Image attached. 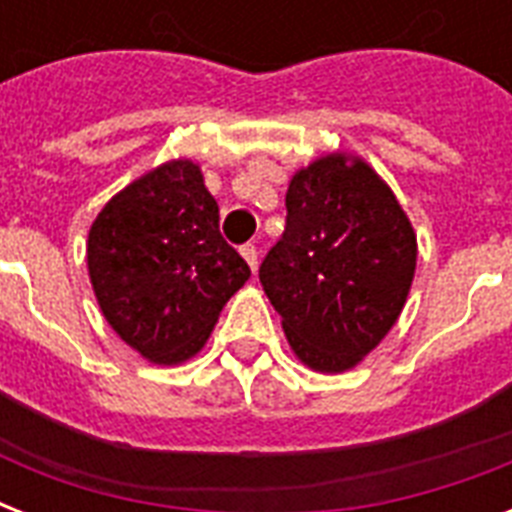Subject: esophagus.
<instances>
[{
    "mask_svg": "<svg viewBox=\"0 0 512 512\" xmlns=\"http://www.w3.org/2000/svg\"><path fill=\"white\" fill-rule=\"evenodd\" d=\"M239 252H241V257L247 260L249 268L255 271V268H257V247H255V244H244V247H241Z\"/></svg>",
    "mask_w": 512,
    "mask_h": 512,
    "instance_id": "obj_1",
    "label": "esophagus"
}]
</instances>
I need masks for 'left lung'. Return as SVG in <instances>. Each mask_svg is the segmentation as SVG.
Returning a JSON list of instances; mask_svg holds the SVG:
<instances>
[{
    "label": "left lung",
    "instance_id": "left-lung-1",
    "mask_svg": "<svg viewBox=\"0 0 512 512\" xmlns=\"http://www.w3.org/2000/svg\"><path fill=\"white\" fill-rule=\"evenodd\" d=\"M414 265L417 236L388 183L337 151L289 180L287 228L260 265V284L295 356L337 374L396 324Z\"/></svg>",
    "mask_w": 512,
    "mask_h": 512
}]
</instances>
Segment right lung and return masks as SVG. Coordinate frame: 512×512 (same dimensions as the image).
I'll use <instances>...</instances> for the list:
<instances>
[{
  "label": "right lung",
  "instance_id": "right-lung-1",
  "mask_svg": "<svg viewBox=\"0 0 512 512\" xmlns=\"http://www.w3.org/2000/svg\"><path fill=\"white\" fill-rule=\"evenodd\" d=\"M98 305L151 364L196 356L249 265L220 236V209L191 159L146 172L100 209L87 239Z\"/></svg>",
  "mask_w": 512,
  "mask_h": 512
}]
</instances>
